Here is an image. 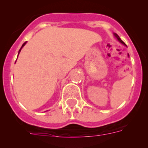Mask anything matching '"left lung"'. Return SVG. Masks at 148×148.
Masks as SVG:
<instances>
[{
    "instance_id": "1",
    "label": "left lung",
    "mask_w": 148,
    "mask_h": 148,
    "mask_svg": "<svg viewBox=\"0 0 148 148\" xmlns=\"http://www.w3.org/2000/svg\"><path fill=\"white\" fill-rule=\"evenodd\" d=\"M114 34V37H115V38H117V41H119V42H120V43H121V44H123V45H125V46H127V45H126V44H125V43H124V42H123V41H122V40H121V38H120V36H118V35H117V34H115V33H114V34Z\"/></svg>"
}]
</instances>
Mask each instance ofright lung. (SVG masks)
<instances>
[{
    "label": "right lung",
    "instance_id": "right-lung-1",
    "mask_svg": "<svg viewBox=\"0 0 148 148\" xmlns=\"http://www.w3.org/2000/svg\"><path fill=\"white\" fill-rule=\"evenodd\" d=\"M26 43H27V41H26V42H25V43H23V45H22V46H21V47L20 50H19V51H18V55H19V53H20V52H21V51L22 48H23V46H24L25 45H26ZM17 58H18V57H17Z\"/></svg>",
    "mask_w": 148,
    "mask_h": 148
}]
</instances>
